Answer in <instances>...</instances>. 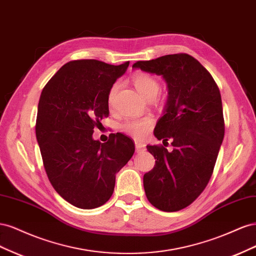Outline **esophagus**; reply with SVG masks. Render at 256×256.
<instances>
[{
  "instance_id": "esophagus-1",
  "label": "esophagus",
  "mask_w": 256,
  "mask_h": 256,
  "mask_svg": "<svg viewBox=\"0 0 256 256\" xmlns=\"http://www.w3.org/2000/svg\"><path fill=\"white\" fill-rule=\"evenodd\" d=\"M134 144H136V152H144L146 150V145L142 141L136 140Z\"/></svg>"
}]
</instances>
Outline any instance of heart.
Instances as JSON below:
<instances>
[{
	"label": "heart",
	"mask_w": 256,
	"mask_h": 256,
	"mask_svg": "<svg viewBox=\"0 0 256 256\" xmlns=\"http://www.w3.org/2000/svg\"><path fill=\"white\" fill-rule=\"evenodd\" d=\"M132 83L134 85V88H136V90L146 99H152L156 97L160 88L159 82L156 78H154V76L143 72H136L132 76ZM118 88H120L118 83L115 82L111 85L109 90H108L106 102H108V106L110 108V110L114 109L115 99H116V95H118ZM152 118H150V116H145V118H141L127 120L122 125V129L131 136H142L152 128Z\"/></svg>",
	"instance_id": "heart-1"
}]
</instances>
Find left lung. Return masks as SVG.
I'll return each mask as SVG.
<instances>
[{"label": "left lung", "instance_id": "1", "mask_svg": "<svg viewBox=\"0 0 256 256\" xmlns=\"http://www.w3.org/2000/svg\"><path fill=\"white\" fill-rule=\"evenodd\" d=\"M134 68L162 76L168 84L164 115L154 134L165 145H147L156 159L143 177L150 203L162 212L189 206L210 180L224 138L222 100L218 85L198 60L186 53L138 60Z\"/></svg>", "mask_w": 256, "mask_h": 256}]
</instances>
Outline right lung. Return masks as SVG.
<instances>
[{"label":"right lung","instance_id":"right-lung-1","mask_svg":"<svg viewBox=\"0 0 256 256\" xmlns=\"http://www.w3.org/2000/svg\"><path fill=\"white\" fill-rule=\"evenodd\" d=\"M129 66L97 60H70L44 88L36 138L52 187L72 205L92 209L112 196L115 175L132 157V140L120 132L106 143L92 138L109 116L106 95Z\"/></svg>","mask_w":256,"mask_h":256}]
</instances>
